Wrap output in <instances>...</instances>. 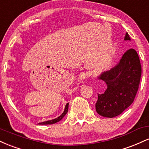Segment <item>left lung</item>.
Here are the masks:
<instances>
[{
	"label": "left lung",
	"mask_w": 149,
	"mask_h": 149,
	"mask_svg": "<svg viewBox=\"0 0 149 149\" xmlns=\"http://www.w3.org/2000/svg\"><path fill=\"white\" fill-rule=\"evenodd\" d=\"M125 40H130L126 33ZM141 66L137 52L130 49L120 62L109 71L102 72L97 79L105 82L107 89L98 94L95 107L100 116L113 118L120 115L134 102L139 88Z\"/></svg>",
	"instance_id": "1"
}]
</instances>
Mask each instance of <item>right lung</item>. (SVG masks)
Returning <instances> with one entry per match:
<instances>
[{"instance_id": "1", "label": "right lung", "mask_w": 149, "mask_h": 149, "mask_svg": "<svg viewBox=\"0 0 149 149\" xmlns=\"http://www.w3.org/2000/svg\"><path fill=\"white\" fill-rule=\"evenodd\" d=\"M68 109H69V103L66 104V106H65V109H64V112H63L62 113H61V115L59 116V117L57 118L50 120L44 121V122L40 123H38V124H40V125H51V124H54V123H56L59 122V121H60L64 117V116L67 113Z\"/></svg>"}]
</instances>
